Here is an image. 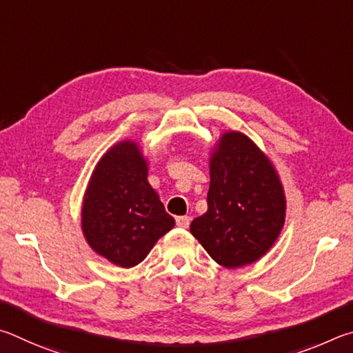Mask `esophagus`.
I'll list each match as a JSON object with an SVG mask.
<instances>
[{
	"label": "esophagus",
	"mask_w": 353,
	"mask_h": 353,
	"mask_svg": "<svg viewBox=\"0 0 353 353\" xmlns=\"http://www.w3.org/2000/svg\"><path fill=\"white\" fill-rule=\"evenodd\" d=\"M189 225H190V217H188V215H181V217H176V226L188 228Z\"/></svg>",
	"instance_id": "esophagus-1"
}]
</instances>
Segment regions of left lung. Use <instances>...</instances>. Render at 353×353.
<instances>
[{
    "label": "left lung",
    "mask_w": 353,
    "mask_h": 353,
    "mask_svg": "<svg viewBox=\"0 0 353 353\" xmlns=\"http://www.w3.org/2000/svg\"><path fill=\"white\" fill-rule=\"evenodd\" d=\"M285 221V196L267 157L245 134L221 136L211 159L208 211L190 232L215 262L239 268L261 259Z\"/></svg>",
    "instance_id": "8db88e82"
}]
</instances>
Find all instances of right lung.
<instances>
[{"instance_id": "obj_1", "label": "right lung", "mask_w": 353, "mask_h": 353, "mask_svg": "<svg viewBox=\"0 0 353 353\" xmlns=\"http://www.w3.org/2000/svg\"><path fill=\"white\" fill-rule=\"evenodd\" d=\"M175 226L147 181V164L134 142H119L99 161L86 189L82 230L97 254L132 268Z\"/></svg>"}]
</instances>
